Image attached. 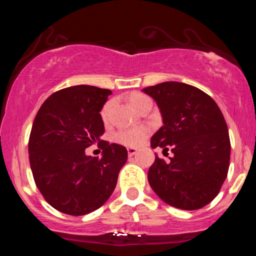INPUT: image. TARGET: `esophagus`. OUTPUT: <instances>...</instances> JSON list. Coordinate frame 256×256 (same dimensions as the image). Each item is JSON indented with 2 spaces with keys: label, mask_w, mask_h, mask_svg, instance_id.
I'll return each mask as SVG.
<instances>
[{
  "label": "esophagus",
  "mask_w": 256,
  "mask_h": 256,
  "mask_svg": "<svg viewBox=\"0 0 256 256\" xmlns=\"http://www.w3.org/2000/svg\"><path fill=\"white\" fill-rule=\"evenodd\" d=\"M128 156H134V155H136L137 152V149L136 148H128Z\"/></svg>",
  "instance_id": "1"
}]
</instances>
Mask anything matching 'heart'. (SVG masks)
<instances>
[{
    "label": "heart",
    "mask_w": 256,
    "mask_h": 256,
    "mask_svg": "<svg viewBox=\"0 0 256 256\" xmlns=\"http://www.w3.org/2000/svg\"><path fill=\"white\" fill-rule=\"evenodd\" d=\"M128 101L132 107L136 110H140L143 106L152 104L150 98L148 96L143 95V94L134 92L131 94L130 98H128ZM110 104L107 102V104H104L101 112V119L104 120V122H108V118H110ZM149 134V128H146V126H140V128H122V130H119L116 134V140L120 144H124L128 146H137L142 143V140Z\"/></svg>",
    "instance_id": "obj_1"
}]
</instances>
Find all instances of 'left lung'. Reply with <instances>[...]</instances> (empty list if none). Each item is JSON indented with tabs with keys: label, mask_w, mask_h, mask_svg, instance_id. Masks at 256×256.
Segmentation results:
<instances>
[{
	"label": "left lung",
	"mask_w": 256,
	"mask_h": 256,
	"mask_svg": "<svg viewBox=\"0 0 256 256\" xmlns=\"http://www.w3.org/2000/svg\"><path fill=\"white\" fill-rule=\"evenodd\" d=\"M156 101L164 126L152 148L172 152L170 161L155 156L148 180L167 204L184 210L204 207L218 195L230 165V137L222 110L192 85L165 82L146 88Z\"/></svg>",
	"instance_id": "1"
}]
</instances>
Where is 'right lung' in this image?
Segmentation results:
<instances>
[{
  "label": "right lung",
  "instance_id": "obj_1",
  "mask_svg": "<svg viewBox=\"0 0 256 256\" xmlns=\"http://www.w3.org/2000/svg\"><path fill=\"white\" fill-rule=\"evenodd\" d=\"M110 90L76 85L54 92L38 110L28 138V158L34 183L52 207L68 216H85L110 198L120 168L128 160L125 146L101 140L102 106ZM98 142L102 158L84 155Z\"/></svg>",
  "mask_w": 256,
  "mask_h": 256
}]
</instances>
